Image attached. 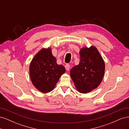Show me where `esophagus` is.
<instances>
[{
	"label": "esophagus",
	"mask_w": 129,
	"mask_h": 129,
	"mask_svg": "<svg viewBox=\"0 0 129 129\" xmlns=\"http://www.w3.org/2000/svg\"><path fill=\"white\" fill-rule=\"evenodd\" d=\"M65 68H66V69L67 70V71H69V69H70V65L68 64H67L65 65Z\"/></svg>",
	"instance_id": "1"
}]
</instances>
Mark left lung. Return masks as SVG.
Returning a JSON list of instances; mask_svg holds the SVG:
<instances>
[{
  "instance_id": "1",
  "label": "left lung",
  "mask_w": 129,
  "mask_h": 129,
  "mask_svg": "<svg viewBox=\"0 0 129 129\" xmlns=\"http://www.w3.org/2000/svg\"><path fill=\"white\" fill-rule=\"evenodd\" d=\"M80 61L70 71L72 80L78 91L87 93L99 86L104 74L105 64L98 50L94 46L82 48Z\"/></svg>"
}]
</instances>
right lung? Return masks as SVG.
Returning a JSON list of instances; mask_svg holds the SVG:
<instances>
[{
	"label": "right lung",
	"instance_id": "obj_1",
	"mask_svg": "<svg viewBox=\"0 0 129 129\" xmlns=\"http://www.w3.org/2000/svg\"><path fill=\"white\" fill-rule=\"evenodd\" d=\"M65 68L56 63V59L51 49L40 50L30 62V77L33 84L40 91L47 93L53 90L61 76L64 73Z\"/></svg>",
	"mask_w": 129,
	"mask_h": 129
}]
</instances>
